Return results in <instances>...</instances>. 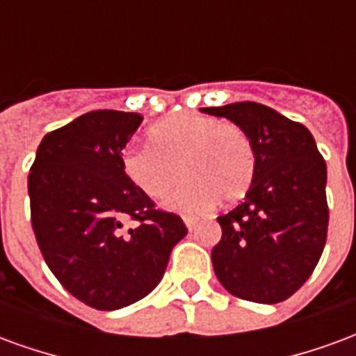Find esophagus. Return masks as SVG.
Masks as SVG:
<instances>
[{"mask_svg":"<svg viewBox=\"0 0 356 356\" xmlns=\"http://www.w3.org/2000/svg\"><path fill=\"white\" fill-rule=\"evenodd\" d=\"M185 225H186V229H188L191 232L196 229V221H194V219H191V217H185Z\"/></svg>","mask_w":356,"mask_h":356,"instance_id":"34e87169","label":"esophagus"}]
</instances>
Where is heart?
I'll list each match as a JSON object with an SVG mask.
<instances>
[{
    "label": "heart",
    "instance_id": "b5f03b06",
    "mask_svg": "<svg viewBox=\"0 0 356 356\" xmlns=\"http://www.w3.org/2000/svg\"><path fill=\"white\" fill-rule=\"evenodd\" d=\"M148 148H125V179L150 200H160L181 179L165 208L200 213L216 200H242L255 177L254 143L240 125L216 116L179 114L154 124Z\"/></svg>",
    "mask_w": 356,
    "mask_h": 356
}]
</instances>
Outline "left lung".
<instances>
[{
	"label": "left lung",
	"mask_w": 356,
	"mask_h": 356,
	"mask_svg": "<svg viewBox=\"0 0 356 356\" xmlns=\"http://www.w3.org/2000/svg\"><path fill=\"white\" fill-rule=\"evenodd\" d=\"M250 135L255 177L244 202L217 217L223 236L213 270L232 296L278 303L303 286L328 232L326 162L305 125L259 102L202 108Z\"/></svg>",
	"instance_id": "obj_1"
}]
</instances>
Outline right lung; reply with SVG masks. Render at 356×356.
I'll list each match as a JSON object with an SVG mask.
<instances>
[{"label":"right lung","mask_w":356,"mask_h":356,"mask_svg":"<svg viewBox=\"0 0 356 356\" xmlns=\"http://www.w3.org/2000/svg\"><path fill=\"white\" fill-rule=\"evenodd\" d=\"M140 122L118 110L76 118L43 137L28 175L43 259L74 298L99 311L148 296L186 236L181 217L154 209L122 171V150ZM125 220L138 225L125 229Z\"/></svg>","instance_id":"1"}]
</instances>
